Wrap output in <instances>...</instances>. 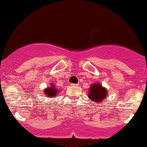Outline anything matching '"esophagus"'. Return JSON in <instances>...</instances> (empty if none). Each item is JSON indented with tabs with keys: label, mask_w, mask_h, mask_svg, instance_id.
<instances>
[{
	"label": "esophagus",
	"mask_w": 147,
	"mask_h": 147,
	"mask_svg": "<svg viewBox=\"0 0 147 147\" xmlns=\"http://www.w3.org/2000/svg\"><path fill=\"white\" fill-rule=\"evenodd\" d=\"M70 85L72 86H73V87H76V86H79V84H74V83H71Z\"/></svg>",
	"instance_id": "1"
}]
</instances>
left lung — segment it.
<instances>
[{"label": "left lung", "mask_w": 147, "mask_h": 147, "mask_svg": "<svg viewBox=\"0 0 147 147\" xmlns=\"http://www.w3.org/2000/svg\"><path fill=\"white\" fill-rule=\"evenodd\" d=\"M106 94H107V90L100 84L96 83L89 88L88 97L92 101L99 103L103 101L104 98H106Z\"/></svg>", "instance_id": "8db88e82"}]
</instances>
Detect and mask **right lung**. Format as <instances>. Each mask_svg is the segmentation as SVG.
I'll return each mask as SVG.
<instances>
[{"label":"right lung","instance_id":"right-lung-1","mask_svg":"<svg viewBox=\"0 0 147 147\" xmlns=\"http://www.w3.org/2000/svg\"><path fill=\"white\" fill-rule=\"evenodd\" d=\"M53 85H51V87H49L46 89L44 90V93L47 96H49V98H53V96H55L58 93V90H56L55 87H54L53 84H52Z\"/></svg>","mask_w":147,"mask_h":147}]
</instances>
